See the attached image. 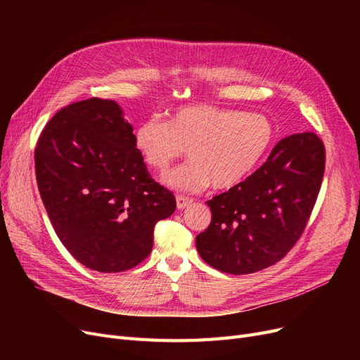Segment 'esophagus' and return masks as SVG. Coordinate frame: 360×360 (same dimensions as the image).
<instances>
[{"label":"esophagus","instance_id":"1","mask_svg":"<svg viewBox=\"0 0 360 360\" xmlns=\"http://www.w3.org/2000/svg\"><path fill=\"white\" fill-rule=\"evenodd\" d=\"M191 204H193V200H191V198L184 197V195H178V197H176V207H178V210H184V209H186L188 205H191Z\"/></svg>","mask_w":360,"mask_h":360}]
</instances>
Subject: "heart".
I'll use <instances>...</instances> for the list:
<instances>
[{
	"label": "heart",
	"instance_id": "heart-1",
	"mask_svg": "<svg viewBox=\"0 0 360 360\" xmlns=\"http://www.w3.org/2000/svg\"><path fill=\"white\" fill-rule=\"evenodd\" d=\"M274 128L261 113L212 105H190L174 110L167 124L150 118L139 124L134 143L144 163L163 174L185 151L186 163L163 178L176 191L198 193L212 184L231 190L248 178L267 155Z\"/></svg>",
	"mask_w": 360,
	"mask_h": 360
}]
</instances>
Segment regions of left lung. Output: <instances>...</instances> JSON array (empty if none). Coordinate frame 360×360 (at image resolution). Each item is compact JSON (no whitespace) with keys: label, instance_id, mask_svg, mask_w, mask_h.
<instances>
[{"label":"left lung","instance_id":"8db88e82","mask_svg":"<svg viewBox=\"0 0 360 360\" xmlns=\"http://www.w3.org/2000/svg\"><path fill=\"white\" fill-rule=\"evenodd\" d=\"M324 167V144L314 132L280 140L252 175L207 201L212 223L195 238L200 257L229 274L280 261L305 229Z\"/></svg>","mask_w":360,"mask_h":360}]
</instances>
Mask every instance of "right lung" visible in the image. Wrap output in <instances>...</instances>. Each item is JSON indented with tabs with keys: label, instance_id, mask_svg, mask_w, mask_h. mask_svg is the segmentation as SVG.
I'll list each match as a JSON object with an SVG mask.
<instances>
[{
	"label": "right lung",
	"instance_id": "right-lung-1",
	"mask_svg": "<svg viewBox=\"0 0 360 360\" xmlns=\"http://www.w3.org/2000/svg\"><path fill=\"white\" fill-rule=\"evenodd\" d=\"M34 169L56 236L101 273L139 266L153 248L155 224L176 209L174 194L150 178L115 101L91 98L56 112L37 141Z\"/></svg>",
	"mask_w": 360,
	"mask_h": 360
}]
</instances>
